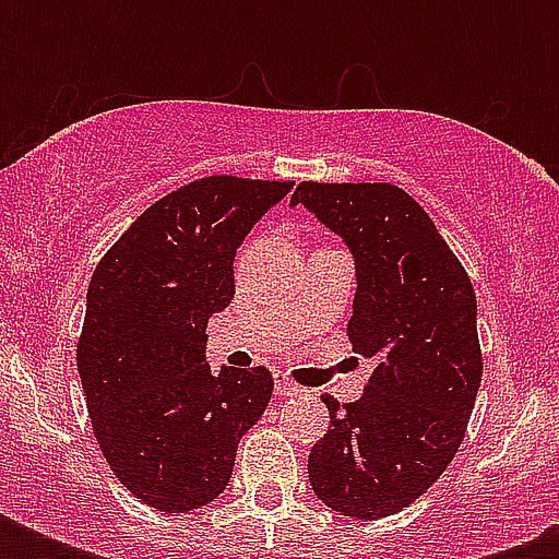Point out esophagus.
Listing matches in <instances>:
<instances>
[{"instance_id":"34e87169","label":"esophagus","mask_w":559,"mask_h":559,"mask_svg":"<svg viewBox=\"0 0 559 559\" xmlns=\"http://www.w3.org/2000/svg\"><path fill=\"white\" fill-rule=\"evenodd\" d=\"M298 391H301V385L289 380L287 373H275V394L278 397H289V394H298Z\"/></svg>"}]
</instances>
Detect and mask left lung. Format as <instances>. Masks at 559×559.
Here are the masks:
<instances>
[{"label":"left lung","instance_id":"obj_1","mask_svg":"<svg viewBox=\"0 0 559 559\" xmlns=\"http://www.w3.org/2000/svg\"><path fill=\"white\" fill-rule=\"evenodd\" d=\"M307 205L350 246L357 296L348 340L373 359L366 394H324L331 429L313 443L316 496L342 516L403 511L455 459L481 382L476 293L417 200L391 182H301Z\"/></svg>","mask_w":559,"mask_h":559}]
</instances>
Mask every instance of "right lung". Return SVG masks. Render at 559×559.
<instances>
[{
    "label": "right lung",
    "mask_w": 559,
    "mask_h": 559,
    "mask_svg": "<svg viewBox=\"0 0 559 559\" xmlns=\"http://www.w3.org/2000/svg\"><path fill=\"white\" fill-rule=\"evenodd\" d=\"M293 182L202 177L170 191L109 246L78 340L92 432L121 485L165 513L214 502L272 373L205 362L211 313L235 298V254Z\"/></svg>",
    "instance_id": "1"
}]
</instances>
